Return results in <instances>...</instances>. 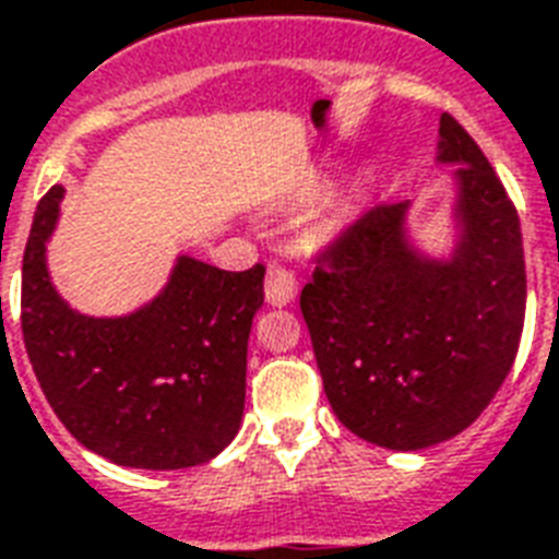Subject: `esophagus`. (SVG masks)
<instances>
[{
    "label": "esophagus",
    "instance_id": "34e87169",
    "mask_svg": "<svg viewBox=\"0 0 559 559\" xmlns=\"http://www.w3.org/2000/svg\"><path fill=\"white\" fill-rule=\"evenodd\" d=\"M263 289H266V301H270V305H278V308H284V305H289V301L296 298L298 281L287 263L270 261V266H266V284H263Z\"/></svg>",
    "mask_w": 559,
    "mask_h": 559
}]
</instances>
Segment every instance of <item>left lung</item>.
I'll return each mask as SVG.
<instances>
[{
	"label": "left lung",
	"mask_w": 559,
	"mask_h": 559,
	"mask_svg": "<svg viewBox=\"0 0 559 559\" xmlns=\"http://www.w3.org/2000/svg\"><path fill=\"white\" fill-rule=\"evenodd\" d=\"M440 138V160L460 164L457 254L421 261L404 240L407 204H374L322 246L298 298L336 419L395 451L466 431L513 369L525 325L516 204L451 114Z\"/></svg>",
	"instance_id": "8db88e82"
}]
</instances>
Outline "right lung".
<instances>
[{"label":"right lung","instance_id":"right-lung-1","mask_svg":"<svg viewBox=\"0 0 559 559\" xmlns=\"http://www.w3.org/2000/svg\"><path fill=\"white\" fill-rule=\"evenodd\" d=\"M61 195L52 187L37 204L20 296L25 352L46 402L84 449L110 463L157 472L207 463L240 428L266 270L225 272L178 258L173 281L143 310L81 317L46 272Z\"/></svg>","mask_w":559,"mask_h":559}]
</instances>
